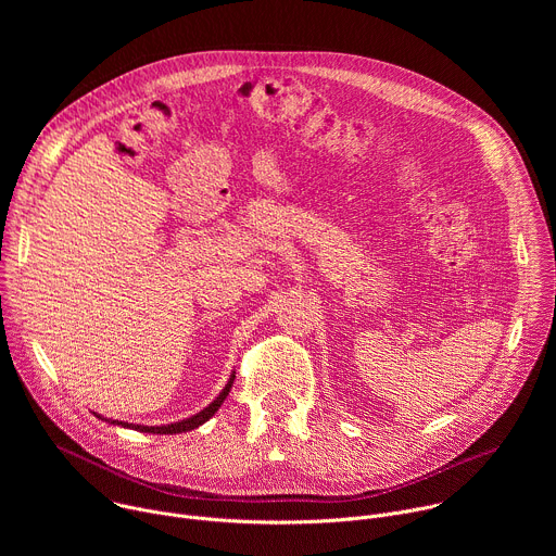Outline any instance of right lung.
<instances>
[{
	"instance_id": "obj_1",
	"label": "right lung",
	"mask_w": 556,
	"mask_h": 556,
	"mask_svg": "<svg viewBox=\"0 0 556 556\" xmlns=\"http://www.w3.org/2000/svg\"><path fill=\"white\" fill-rule=\"evenodd\" d=\"M232 380H235V371L230 374V378H228V382L224 384V389L219 391V395L217 399L208 405V407H204L200 414H195V416H191V418H187V420H178V422H172V425H161V427H147V425H134V422H123V420H112V418H103L101 414H94L97 418H101V420H105V422H110V425H118V427H125V429H134V431H140V433H161V435H174V433H185V431H191V429H198L200 425H204L208 418H213L215 416V412L222 407V403L226 401V395H228V391H230V387H232Z\"/></svg>"
}]
</instances>
